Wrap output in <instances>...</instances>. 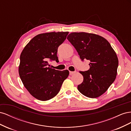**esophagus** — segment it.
Instances as JSON below:
<instances>
[{
	"instance_id": "esophagus-1",
	"label": "esophagus",
	"mask_w": 131,
	"mask_h": 131,
	"mask_svg": "<svg viewBox=\"0 0 131 131\" xmlns=\"http://www.w3.org/2000/svg\"><path fill=\"white\" fill-rule=\"evenodd\" d=\"M75 73H76V72H71V71H69V74H70V75H74Z\"/></svg>"
}]
</instances>
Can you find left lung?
<instances>
[{
  "label": "left lung",
  "instance_id": "obj_1",
  "mask_svg": "<svg viewBox=\"0 0 131 131\" xmlns=\"http://www.w3.org/2000/svg\"><path fill=\"white\" fill-rule=\"evenodd\" d=\"M67 39L77 50L82 61H90V69L80 72L84 80L78 86L79 92L89 98L101 96L115 80L118 64L115 51L100 35L86 32H73Z\"/></svg>",
  "mask_w": 131,
  "mask_h": 131
}]
</instances>
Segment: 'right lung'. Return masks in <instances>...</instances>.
Here are the masks:
<instances>
[{
	"label": "right lung",
	"instance_id": "add662e5",
	"mask_svg": "<svg viewBox=\"0 0 131 131\" xmlns=\"http://www.w3.org/2000/svg\"><path fill=\"white\" fill-rule=\"evenodd\" d=\"M68 31L39 34L31 39L22 50L18 67L19 75L29 93L38 100L46 101L58 93L68 70L59 71L48 67L49 59L58 61V46Z\"/></svg>",
	"mask_w": 131,
	"mask_h": 131
}]
</instances>
